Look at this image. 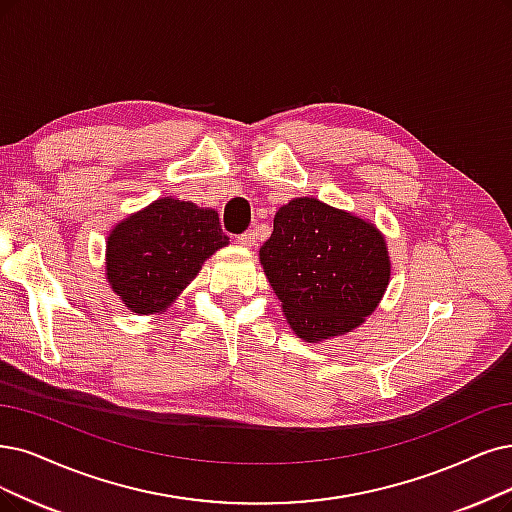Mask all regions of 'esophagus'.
Instances as JSON below:
<instances>
[{"instance_id":"obj_1","label":"esophagus","mask_w":512,"mask_h":512,"mask_svg":"<svg viewBox=\"0 0 512 512\" xmlns=\"http://www.w3.org/2000/svg\"><path fill=\"white\" fill-rule=\"evenodd\" d=\"M236 242H238V244H242V246H253V244H255V232H253V230H249V232L240 234V236L236 238Z\"/></svg>"}]
</instances>
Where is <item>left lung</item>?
Masks as SVG:
<instances>
[{
  "instance_id": "obj_1",
  "label": "left lung",
  "mask_w": 512,
  "mask_h": 512,
  "mask_svg": "<svg viewBox=\"0 0 512 512\" xmlns=\"http://www.w3.org/2000/svg\"><path fill=\"white\" fill-rule=\"evenodd\" d=\"M259 259L291 329L308 342L361 325L390 280L384 236L316 198L278 208Z\"/></svg>"
}]
</instances>
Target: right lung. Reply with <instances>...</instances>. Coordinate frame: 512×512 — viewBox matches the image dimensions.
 <instances>
[{
  "mask_svg": "<svg viewBox=\"0 0 512 512\" xmlns=\"http://www.w3.org/2000/svg\"><path fill=\"white\" fill-rule=\"evenodd\" d=\"M227 242L215 211L175 198L156 200L109 234V285L132 312H160Z\"/></svg>",
  "mask_w": 512,
  "mask_h": 512,
  "instance_id": "obj_1",
  "label": "right lung"
}]
</instances>
